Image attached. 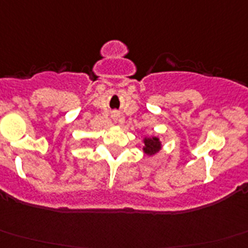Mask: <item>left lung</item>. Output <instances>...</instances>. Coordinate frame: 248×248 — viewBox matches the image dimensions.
I'll return each instance as SVG.
<instances>
[{"instance_id":"1","label":"left lung","mask_w":248,"mask_h":248,"mask_svg":"<svg viewBox=\"0 0 248 248\" xmlns=\"http://www.w3.org/2000/svg\"><path fill=\"white\" fill-rule=\"evenodd\" d=\"M161 144H160V140H158L156 137H153V138H147L144 140V148L143 150L145 152V154L148 155H153V154H155L160 150Z\"/></svg>"}]
</instances>
